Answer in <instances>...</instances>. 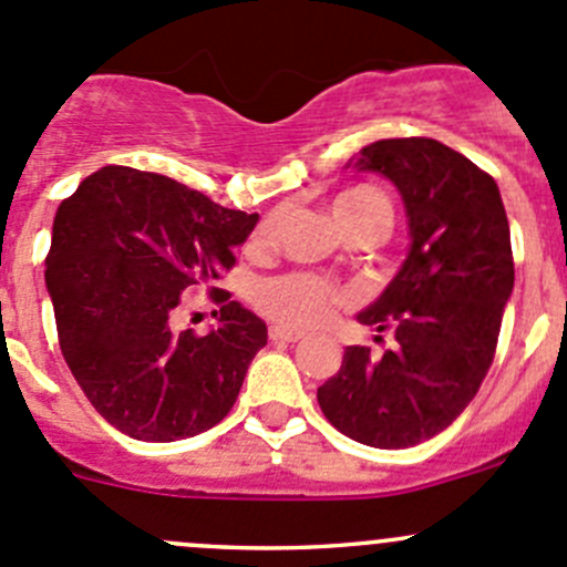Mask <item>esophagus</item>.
<instances>
[{"label": "esophagus", "instance_id": "1", "mask_svg": "<svg viewBox=\"0 0 567 567\" xmlns=\"http://www.w3.org/2000/svg\"><path fill=\"white\" fill-rule=\"evenodd\" d=\"M268 337H271L274 342H299L301 331L285 329V326H271V329H268Z\"/></svg>", "mask_w": 567, "mask_h": 567}]
</instances>
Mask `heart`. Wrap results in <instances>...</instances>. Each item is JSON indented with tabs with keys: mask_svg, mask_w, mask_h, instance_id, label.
Listing matches in <instances>:
<instances>
[{
	"mask_svg": "<svg viewBox=\"0 0 567 567\" xmlns=\"http://www.w3.org/2000/svg\"><path fill=\"white\" fill-rule=\"evenodd\" d=\"M334 219H346L362 210H384L390 216V199L373 186H357L342 192L334 199ZM268 227L255 233V241H262ZM255 305L266 318L293 329H307L326 320L342 305V293L316 274H282V277L262 279L255 288Z\"/></svg>",
	"mask_w": 567,
	"mask_h": 567,
	"instance_id": "obj_1",
	"label": "heart"
}]
</instances>
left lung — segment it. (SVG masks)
<instances>
[{
    "label": "left lung",
    "mask_w": 567,
    "mask_h": 567,
    "mask_svg": "<svg viewBox=\"0 0 567 567\" xmlns=\"http://www.w3.org/2000/svg\"><path fill=\"white\" fill-rule=\"evenodd\" d=\"M351 164L400 188L411 251L359 316L392 331L394 346L381 357L348 346L337 375L318 386V403L353 442L414 447L458 420L494 362L516 277L511 225L494 177L436 140H379Z\"/></svg>",
    "instance_id": "left-lung-1"
}]
</instances>
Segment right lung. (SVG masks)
I'll list each match as a JSON object with an SVG mask.
<instances>
[{
  "label": "right lung",
  "mask_w": 567,
  "mask_h": 567,
  "mask_svg": "<svg viewBox=\"0 0 567 567\" xmlns=\"http://www.w3.org/2000/svg\"><path fill=\"white\" fill-rule=\"evenodd\" d=\"M257 214L230 210L156 173L104 167L56 208L45 288L60 351L93 409L140 442L197 436L230 414L266 323L214 288ZM208 289L210 336L172 326Z\"/></svg>",
  "instance_id": "obj_1"
}]
</instances>
